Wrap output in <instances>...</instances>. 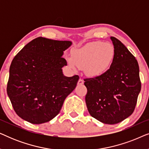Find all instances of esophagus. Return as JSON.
Masks as SVG:
<instances>
[{"mask_svg": "<svg viewBox=\"0 0 149 149\" xmlns=\"http://www.w3.org/2000/svg\"><path fill=\"white\" fill-rule=\"evenodd\" d=\"M83 83H84V81H83V79H79V80L78 81V85H83Z\"/></svg>", "mask_w": 149, "mask_h": 149, "instance_id": "1", "label": "esophagus"}]
</instances>
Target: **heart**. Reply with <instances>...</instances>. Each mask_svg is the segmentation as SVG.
I'll return each mask as SVG.
<instances>
[{"mask_svg":"<svg viewBox=\"0 0 149 149\" xmlns=\"http://www.w3.org/2000/svg\"><path fill=\"white\" fill-rule=\"evenodd\" d=\"M115 56V49L109 42H92L72 51V58L67 62L72 70L83 68L87 77L95 78L104 74L111 68Z\"/></svg>","mask_w":149,"mask_h":149,"instance_id":"heart-1","label":"heart"}]
</instances>
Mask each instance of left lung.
Returning a JSON list of instances; mask_svg holds the SVG:
<instances>
[{
    "instance_id": "obj_1",
    "label": "left lung",
    "mask_w": 149,
    "mask_h": 149,
    "mask_svg": "<svg viewBox=\"0 0 149 149\" xmlns=\"http://www.w3.org/2000/svg\"><path fill=\"white\" fill-rule=\"evenodd\" d=\"M115 56L111 68L99 77L85 79V102L91 117L105 124H116L130 117L141 90L139 66L122 42L111 36Z\"/></svg>"
}]
</instances>
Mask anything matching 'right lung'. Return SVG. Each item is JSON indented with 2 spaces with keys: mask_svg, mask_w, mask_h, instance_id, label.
I'll use <instances>...</instances> for the list:
<instances>
[{
  "mask_svg": "<svg viewBox=\"0 0 149 149\" xmlns=\"http://www.w3.org/2000/svg\"><path fill=\"white\" fill-rule=\"evenodd\" d=\"M69 40L38 37L14 57L9 68L7 92L14 111L33 124L46 123L60 113L66 97L77 86L78 75L64 76V52Z\"/></svg>",
  "mask_w": 149,
  "mask_h": 149,
  "instance_id": "right-lung-1",
  "label": "right lung"
}]
</instances>
